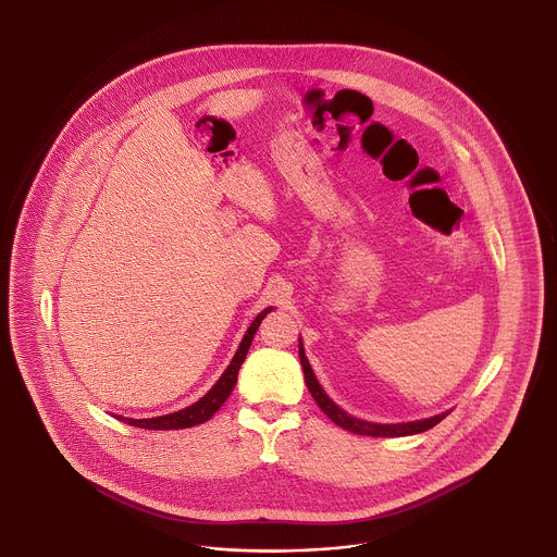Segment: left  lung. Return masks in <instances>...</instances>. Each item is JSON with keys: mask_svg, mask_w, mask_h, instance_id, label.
Listing matches in <instances>:
<instances>
[{"mask_svg": "<svg viewBox=\"0 0 557 557\" xmlns=\"http://www.w3.org/2000/svg\"><path fill=\"white\" fill-rule=\"evenodd\" d=\"M298 357H300V366H302V371H305L307 388H309L311 397L315 398V403L321 407V411H323L334 424L345 428V430L352 432V434H361V436H409V434H420V432H424V430H430L432 425L443 422V420L449 416V411H447V413H441V416H434V418H428V420L407 422V424H370V422L357 420V418L345 413L338 405H334V403L330 400V397L323 393V388L319 386L315 373H313L309 361H307V357H305L302 343L298 345Z\"/></svg>", "mask_w": 557, "mask_h": 557, "instance_id": "obj_1", "label": "left lung"}]
</instances>
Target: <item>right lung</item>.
Segmentation results:
<instances>
[{
	"label": "right lung",
	"mask_w": 557,
	"mask_h": 557,
	"mask_svg": "<svg viewBox=\"0 0 557 557\" xmlns=\"http://www.w3.org/2000/svg\"><path fill=\"white\" fill-rule=\"evenodd\" d=\"M273 311V307L265 309L263 313H259L257 319L250 323L248 332L244 334L242 343H239L238 352L234 355L230 368L223 371V375L219 377V382L212 386L211 391L200 398L198 403L189 405L182 411L169 413V416H160V418H150V420H132V418H121L127 424L137 425V428H146V430H180V428H191V425L205 424L207 420H211L212 416L219 411V407L225 403V398L232 395L236 382H238V371L246 359V352L252 345V338L261 325V321L265 319L267 313Z\"/></svg>",
	"instance_id": "add662e5"
}]
</instances>
